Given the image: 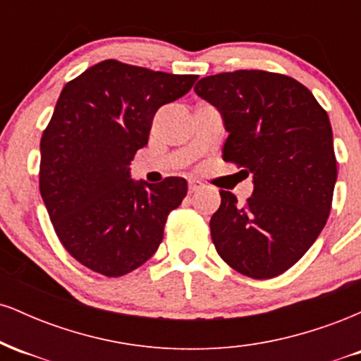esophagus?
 Here are the masks:
<instances>
[{
    "mask_svg": "<svg viewBox=\"0 0 361 361\" xmlns=\"http://www.w3.org/2000/svg\"><path fill=\"white\" fill-rule=\"evenodd\" d=\"M202 186H204V183H202V181H198V180H190V183H188V192H190V193L198 192V190H200Z\"/></svg>",
    "mask_w": 361,
    "mask_h": 361,
    "instance_id": "obj_1",
    "label": "esophagus"
}]
</instances>
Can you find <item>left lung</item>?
Wrapping results in <instances>:
<instances>
[{
  "mask_svg": "<svg viewBox=\"0 0 361 361\" xmlns=\"http://www.w3.org/2000/svg\"><path fill=\"white\" fill-rule=\"evenodd\" d=\"M195 93L222 111L229 132L224 161L251 173L255 183L246 204L221 190L210 219L215 250L243 275L279 276L307 252L329 217L338 176L329 117L304 85L279 73L214 74Z\"/></svg>",
  "mask_w": 361,
  "mask_h": 361,
  "instance_id": "obj_1",
  "label": "left lung"
}]
</instances>
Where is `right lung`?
<instances>
[{
    "label": "right lung",
    "mask_w": 361,
    "mask_h": 361,
    "mask_svg": "<svg viewBox=\"0 0 361 361\" xmlns=\"http://www.w3.org/2000/svg\"><path fill=\"white\" fill-rule=\"evenodd\" d=\"M198 76L151 71L106 59L61 91L40 139L39 188L57 238L90 270L122 276L157 251L186 181L130 180V161L152 118Z\"/></svg>",
    "instance_id": "obj_1"
}]
</instances>
